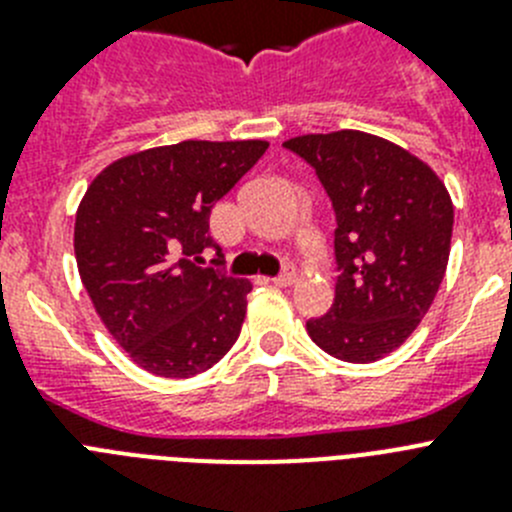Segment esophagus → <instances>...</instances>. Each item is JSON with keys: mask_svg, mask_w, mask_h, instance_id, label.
<instances>
[{"mask_svg": "<svg viewBox=\"0 0 512 512\" xmlns=\"http://www.w3.org/2000/svg\"><path fill=\"white\" fill-rule=\"evenodd\" d=\"M297 279V274L292 269H287V271H282V274H277V277L271 279V282L277 284V287H289V284L295 282Z\"/></svg>", "mask_w": 512, "mask_h": 512, "instance_id": "34e87169", "label": "esophagus"}]
</instances>
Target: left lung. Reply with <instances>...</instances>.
<instances>
[{
  "instance_id": "1",
  "label": "left lung",
  "mask_w": 512,
  "mask_h": 512,
  "mask_svg": "<svg viewBox=\"0 0 512 512\" xmlns=\"http://www.w3.org/2000/svg\"><path fill=\"white\" fill-rule=\"evenodd\" d=\"M315 169L336 212V300L307 333L325 354L372 364L408 341L446 274L454 205L405 148L361 130L284 140Z\"/></svg>"
}]
</instances>
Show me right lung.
<instances>
[{
    "label": "right lung",
    "mask_w": 512,
    "mask_h": 512,
    "mask_svg": "<svg viewBox=\"0 0 512 512\" xmlns=\"http://www.w3.org/2000/svg\"><path fill=\"white\" fill-rule=\"evenodd\" d=\"M266 148V140H182L117 158L89 184L74 225L79 277L140 369L187 379L238 341L251 282L197 266V253L215 246V202Z\"/></svg>",
    "instance_id": "1"
}]
</instances>
